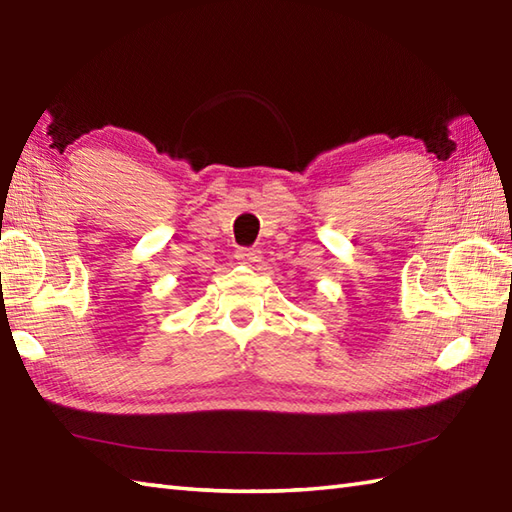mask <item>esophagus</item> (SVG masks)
Instances as JSON below:
<instances>
[{
	"mask_svg": "<svg viewBox=\"0 0 512 512\" xmlns=\"http://www.w3.org/2000/svg\"><path fill=\"white\" fill-rule=\"evenodd\" d=\"M236 260L241 265H254L260 260V252H258V249H238Z\"/></svg>",
	"mask_w": 512,
	"mask_h": 512,
	"instance_id": "obj_1",
	"label": "esophagus"
}]
</instances>
